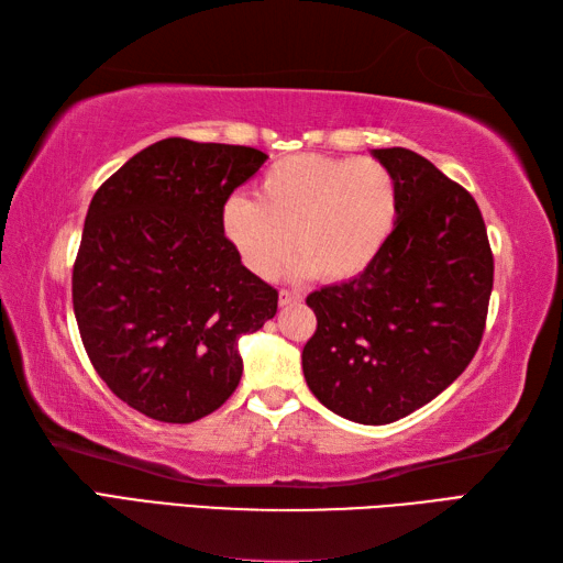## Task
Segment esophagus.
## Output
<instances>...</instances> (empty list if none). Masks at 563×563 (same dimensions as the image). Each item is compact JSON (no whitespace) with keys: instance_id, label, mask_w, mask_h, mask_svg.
Here are the masks:
<instances>
[{"instance_id":"34e87169","label":"esophagus","mask_w":563,"mask_h":563,"mask_svg":"<svg viewBox=\"0 0 563 563\" xmlns=\"http://www.w3.org/2000/svg\"><path fill=\"white\" fill-rule=\"evenodd\" d=\"M278 300H280V307H292V305L302 302V295L297 290H280Z\"/></svg>"}]
</instances>
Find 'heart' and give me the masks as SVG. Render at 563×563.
<instances>
[{
  "mask_svg": "<svg viewBox=\"0 0 563 563\" xmlns=\"http://www.w3.org/2000/svg\"><path fill=\"white\" fill-rule=\"evenodd\" d=\"M397 214V178L382 162L295 154L263 172L256 200L224 202L222 232L261 278H271L295 246V273L339 283L373 266Z\"/></svg>",
  "mask_w": 563,
  "mask_h": 563,
  "instance_id": "1",
  "label": "heart"
}]
</instances>
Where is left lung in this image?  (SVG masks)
Masks as SVG:
<instances>
[{"label":"left lung","mask_w":563,"mask_h":563,"mask_svg":"<svg viewBox=\"0 0 563 563\" xmlns=\"http://www.w3.org/2000/svg\"><path fill=\"white\" fill-rule=\"evenodd\" d=\"M399 186L387 246L357 278L307 297L317 331L307 387L349 421L385 426L421 409L479 349L494 254L476 200L421 154L373 150Z\"/></svg>","instance_id":"left-lung-1"}]
</instances>
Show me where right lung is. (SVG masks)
<instances>
[{"label":"right lung","mask_w":563,"mask_h":563,"mask_svg":"<svg viewBox=\"0 0 563 563\" xmlns=\"http://www.w3.org/2000/svg\"><path fill=\"white\" fill-rule=\"evenodd\" d=\"M268 154L166 137L93 194L71 271V302L99 377L154 421L194 423L242 379L239 339L278 309L242 266L222 208Z\"/></svg>","instance_id":"add662e5"}]
</instances>
